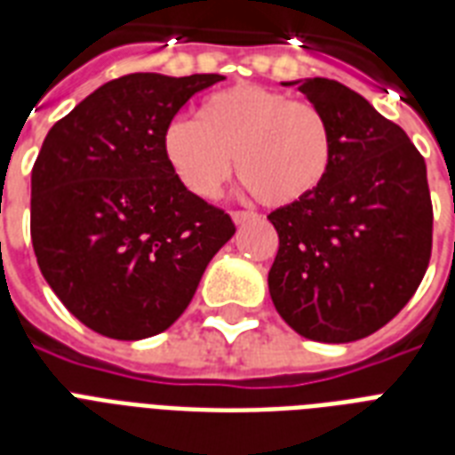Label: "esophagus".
Instances as JSON below:
<instances>
[{
  "instance_id": "esophagus-1",
  "label": "esophagus",
  "mask_w": 455,
  "mask_h": 455,
  "mask_svg": "<svg viewBox=\"0 0 455 455\" xmlns=\"http://www.w3.org/2000/svg\"><path fill=\"white\" fill-rule=\"evenodd\" d=\"M255 217L257 214L250 212V210H234V212H231V220H234L235 224H245V221L255 220Z\"/></svg>"
}]
</instances>
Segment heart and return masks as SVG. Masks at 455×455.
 <instances>
[{
    "instance_id": "1",
    "label": "heart",
    "mask_w": 455,
    "mask_h": 455,
    "mask_svg": "<svg viewBox=\"0 0 455 455\" xmlns=\"http://www.w3.org/2000/svg\"><path fill=\"white\" fill-rule=\"evenodd\" d=\"M163 153L179 181L212 198L231 172L269 207L295 205L316 193L335 156V134L323 110L262 87L235 84L200 103L198 120L174 117L163 132Z\"/></svg>"
}]
</instances>
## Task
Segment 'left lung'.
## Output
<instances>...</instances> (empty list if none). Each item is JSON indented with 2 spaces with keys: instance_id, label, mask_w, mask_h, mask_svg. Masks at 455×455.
I'll return each mask as SVG.
<instances>
[{
  "instance_id": "obj_1",
  "label": "left lung",
  "mask_w": 455,
  "mask_h": 455,
  "mask_svg": "<svg viewBox=\"0 0 455 455\" xmlns=\"http://www.w3.org/2000/svg\"><path fill=\"white\" fill-rule=\"evenodd\" d=\"M285 84L328 116L335 156L316 193L269 214L271 299L304 338L354 342L389 323L427 271V170L406 132L349 87L325 77Z\"/></svg>"
}]
</instances>
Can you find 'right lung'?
I'll use <instances>...</instances> for the list:
<instances>
[{"mask_svg":"<svg viewBox=\"0 0 455 455\" xmlns=\"http://www.w3.org/2000/svg\"><path fill=\"white\" fill-rule=\"evenodd\" d=\"M221 75L132 73L106 82L46 134L32 167L30 235L39 271L77 321L113 339L167 331L235 234L186 188L163 132Z\"/></svg>","mask_w":455,"mask_h":455,"instance_id":"obj_1","label":"right lung"}]
</instances>
